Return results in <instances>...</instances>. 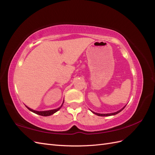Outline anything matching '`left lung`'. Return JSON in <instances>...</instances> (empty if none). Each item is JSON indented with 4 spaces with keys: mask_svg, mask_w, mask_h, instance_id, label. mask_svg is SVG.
Masks as SVG:
<instances>
[{
    "mask_svg": "<svg viewBox=\"0 0 155 155\" xmlns=\"http://www.w3.org/2000/svg\"><path fill=\"white\" fill-rule=\"evenodd\" d=\"M125 108V107L123 108V109H121V110H118V111H117V112H113V113H110V114H99V113H96V112H92L94 114H96V115H97V116H112V115H115V114H118V113H119L120 112H121V110H122L124 109Z\"/></svg>",
    "mask_w": 155,
    "mask_h": 155,
    "instance_id": "left-lung-1",
    "label": "left lung"
}]
</instances>
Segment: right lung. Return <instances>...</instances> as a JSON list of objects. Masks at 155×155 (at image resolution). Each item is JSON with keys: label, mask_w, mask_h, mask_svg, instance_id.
<instances>
[{"label": "right lung", "mask_w": 155, "mask_h": 155, "mask_svg": "<svg viewBox=\"0 0 155 155\" xmlns=\"http://www.w3.org/2000/svg\"><path fill=\"white\" fill-rule=\"evenodd\" d=\"M63 103H64V101H63V104H62L61 106V107H59V108H58V109H53V110H45V111H37V110H34L30 109V108L28 107L27 106H26V107H27V109H28L30 111H31V112H34V113H35V114H39V115H41V116H50V115H51V114H53L54 113H55V112L58 111V110L61 109V107L63 106Z\"/></svg>", "instance_id": "1"}]
</instances>
